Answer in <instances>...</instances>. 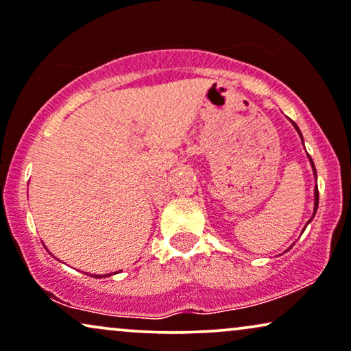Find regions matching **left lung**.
I'll return each instance as SVG.
<instances>
[{
  "label": "left lung",
  "instance_id": "1",
  "mask_svg": "<svg viewBox=\"0 0 351 351\" xmlns=\"http://www.w3.org/2000/svg\"><path fill=\"white\" fill-rule=\"evenodd\" d=\"M291 124H293V126H295V130L298 131V134H300V137H301V141H303V134H301L300 128L296 126V124H295L293 121H291ZM308 158H309V162H311L313 173H314V178L317 180V175H316V168H314V162H313V158L309 157V154H308ZM316 183H317V181H316ZM317 206H319V191H317V184H316V188H314V212H313V217H311V220L314 219V215H316V212H317ZM311 220H309V221H311ZM309 221H308V223H309ZM308 223H306V227H308Z\"/></svg>",
  "mask_w": 351,
  "mask_h": 351
}]
</instances>
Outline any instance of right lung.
I'll use <instances>...</instances> for the list:
<instances>
[{
  "mask_svg": "<svg viewBox=\"0 0 351 351\" xmlns=\"http://www.w3.org/2000/svg\"><path fill=\"white\" fill-rule=\"evenodd\" d=\"M114 274H118V272H114ZM110 275H112V274H105V275H90V277H94V278H104V277H110Z\"/></svg>",
  "mask_w": 351,
  "mask_h": 351,
  "instance_id": "add662e5",
  "label": "right lung"
}]
</instances>
